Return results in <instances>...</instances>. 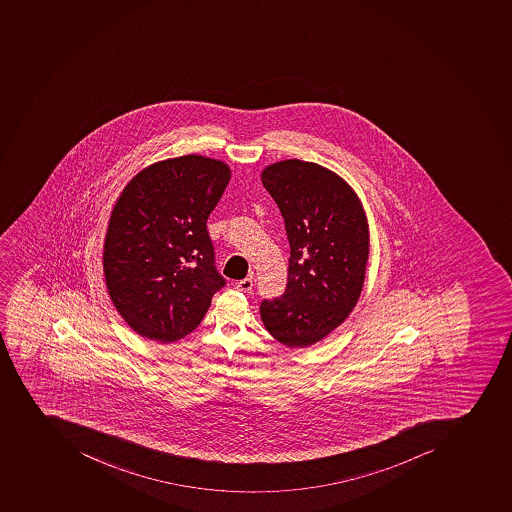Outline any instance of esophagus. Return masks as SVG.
<instances>
[{
	"instance_id": "34e87169",
	"label": "esophagus",
	"mask_w": 512,
	"mask_h": 512,
	"mask_svg": "<svg viewBox=\"0 0 512 512\" xmlns=\"http://www.w3.org/2000/svg\"><path fill=\"white\" fill-rule=\"evenodd\" d=\"M252 286H254V279L245 278L241 279V281H237L236 289L241 292H249L252 291Z\"/></svg>"
}]
</instances>
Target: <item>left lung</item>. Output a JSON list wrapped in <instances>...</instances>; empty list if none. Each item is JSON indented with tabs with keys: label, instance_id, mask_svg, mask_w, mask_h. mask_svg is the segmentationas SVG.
<instances>
[{
	"label": "left lung",
	"instance_id": "1",
	"mask_svg": "<svg viewBox=\"0 0 512 512\" xmlns=\"http://www.w3.org/2000/svg\"><path fill=\"white\" fill-rule=\"evenodd\" d=\"M262 182L283 215L291 258L286 291L263 300L260 317L279 343L310 347L359 302L370 252L367 215L354 189L317 163L278 161L263 169Z\"/></svg>",
	"mask_w": 512,
	"mask_h": 512
}]
</instances>
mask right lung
Masks as SVG:
<instances>
[{"instance_id": "right-lung-1", "label": "right lung", "mask_w": 512, "mask_h": 512, "mask_svg": "<svg viewBox=\"0 0 512 512\" xmlns=\"http://www.w3.org/2000/svg\"><path fill=\"white\" fill-rule=\"evenodd\" d=\"M229 179L224 161L184 155L142 169L116 200L103 247L106 288L140 336L184 338L223 288L207 220Z\"/></svg>"}]
</instances>
